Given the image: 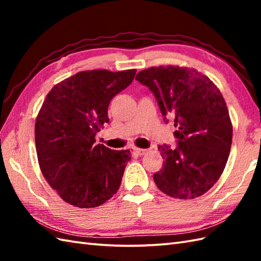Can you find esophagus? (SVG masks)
Instances as JSON below:
<instances>
[{
	"label": "esophagus",
	"mask_w": 261,
	"mask_h": 261,
	"mask_svg": "<svg viewBox=\"0 0 261 261\" xmlns=\"http://www.w3.org/2000/svg\"><path fill=\"white\" fill-rule=\"evenodd\" d=\"M134 151L136 152V153H138L139 154V156H142V154H145L147 151H148V149H141V148H135L134 149Z\"/></svg>",
	"instance_id": "esophagus-1"
}]
</instances>
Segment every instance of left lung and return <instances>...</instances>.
<instances>
[{
    "mask_svg": "<svg viewBox=\"0 0 261 261\" xmlns=\"http://www.w3.org/2000/svg\"><path fill=\"white\" fill-rule=\"evenodd\" d=\"M136 80L157 99L164 120L173 118L176 146H158L163 168L153 174L160 191L188 199L206 193L225 167L232 125L222 94L195 69L159 66L141 70Z\"/></svg>",
    "mask_w": 261,
    "mask_h": 261,
    "instance_id": "obj_1",
    "label": "left lung"
}]
</instances>
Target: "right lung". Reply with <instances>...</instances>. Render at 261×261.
<instances>
[{"label":"right lung","instance_id":"right-lung-1","mask_svg":"<svg viewBox=\"0 0 261 261\" xmlns=\"http://www.w3.org/2000/svg\"><path fill=\"white\" fill-rule=\"evenodd\" d=\"M136 69L80 71L55 85L39 112L35 139L39 165L59 196L76 207H96L118 192L130 150L95 143L108 108L129 86Z\"/></svg>","mask_w":261,"mask_h":261}]
</instances>
